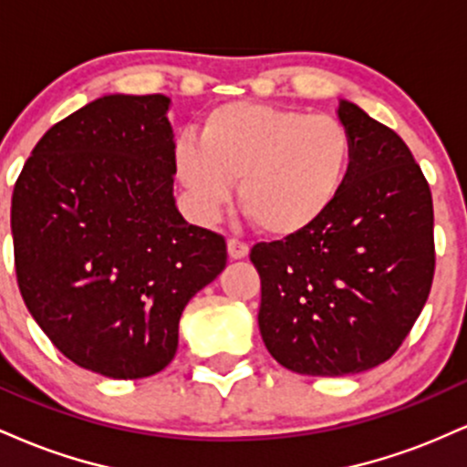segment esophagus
Wrapping results in <instances>:
<instances>
[{
	"instance_id": "esophagus-1",
	"label": "esophagus",
	"mask_w": 467,
	"mask_h": 467,
	"mask_svg": "<svg viewBox=\"0 0 467 467\" xmlns=\"http://www.w3.org/2000/svg\"><path fill=\"white\" fill-rule=\"evenodd\" d=\"M250 248L245 244H241L237 239H228V256L233 261H239V259H245L248 256Z\"/></svg>"
}]
</instances>
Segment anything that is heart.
Listing matches in <instances>:
<instances>
[{
	"label": "heart",
	"instance_id": "obj_1",
	"mask_svg": "<svg viewBox=\"0 0 467 467\" xmlns=\"http://www.w3.org/2000/svg\"><path fill=\"white\" fill-rule=\"evenodd\" d=\"M351 149L349 130L334 116L228 103L203 118L200 144H178L175 169L202 215H215L230 182H239V203L254 226L292 237L334 206Z\"/></svg>",
	"mask_w": 467,
	"mask_h": 467
}]
</instances>
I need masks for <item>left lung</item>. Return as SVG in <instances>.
Here are the masks:
<instances>
[{
    "instance_id": "obj_1",
    "label": "left lung",
    "mask_w": 467,
    "mask_h": 467,
    "mask_svg": "<svg viewBox=\"0 0 467 467\" xmlns=\"http://www.w3.org/2000/svg\"><path fill=\"white\" fill-rule=\"evenodd\" d=\"M351 164L334 206L285 241L256 244L259 329L301 375L362 373L409 336L435 275L432 197L406 142L356 103H337Z\"/></svg>"
}]
</instances>
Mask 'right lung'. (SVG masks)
<instances>
[{"label": "right lung", "instance_id": "1", "mask_svg": "<svg viewBox=\"0 0 467 467\" xmlns=\"http://www.w3.org/2000/svg\"><path fill=\"white\" fill-rule=\"evenodd\" d=\"M162 94H107L44 133L13 191L15 270L26 307L63 356L138 379L178 351L186 303L226 267L222 234L173 197Z\"/></svg>", "mask_w": 467, "mask_h": 467}]
</instances>
